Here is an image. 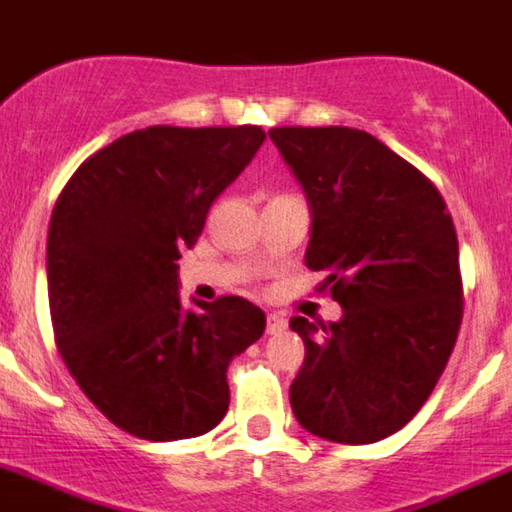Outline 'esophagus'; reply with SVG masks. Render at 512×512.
Masks as SVG:
<instances>
[{"label":"esophagus","mask_w":512,"mask_h":512,"mask_svg":"<svg viewBox=\"0 0 512 512\" xmlns=\"http://www.w3.org/2000/svg\"><path fill=\"white\" fill-rule=\"evenodd\" d=\"M286 329V319L281 314H269L266 316V332L269 334H281Z\"/></svg>","instance_id":"obj_1"}]
</instances>
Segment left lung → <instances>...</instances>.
Instances as JSON below:
<instances>
[{
  "mask_svg": "<svg viewBox=\"0 0 512 512\" xmlns=\"http://www.w3.org/2000/svg\"><path fill=\"white\" fill-rule=\"evenodd\" d=\"M311 206L306 266L344 316H291L306 357L291 382L304 430L384 440L420 412L455 349L462 276L455 223L425 173L354 128H271Z\"/></svg>",
  "mask_w": 512,
  "mask_h": 512,
  "instance_id": "left-lung-1",
  "label": "left lung"
}]
</instances>
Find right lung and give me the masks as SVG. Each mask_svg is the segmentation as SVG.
<instances>
[{
	"instance_id": "right-lung-1",
	"label": "right lung",
	"mask_w": 512,
	"mask_h": 512,
	"mask_svg": "<svg viewBox=\"0 0 512 512\" xmlns=\"http://www.w3.org/2000/svg\"><path fill=\"white\" fill-rule=\"evenodd\" d=\"M256 125H153L97 150L72 173L47 236L55 344L92 405L140 440H188L228 412L226 369L264 334L241 296L188 311L180 248L251 163Z\"/></svg>"
}]
</instances>
